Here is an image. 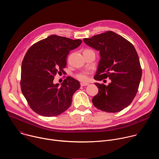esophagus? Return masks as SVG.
<instances>
[{"instance_id":"1","label":"esophagus","mask_w":159,"mask_h":159,"mask_svg":"<svg viewBox=\"0 0 159 159\" xmlns=\"http://www.w3.org/2000/svg\"><path fill=\"white\" fill-rule=\"evenodd\" d=\"M87 85H89V84L87 83V82H81L80 83V85L81 86H86Z\"/></svg>"}]
</instances>
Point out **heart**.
Segmentation results:
<instances>
[{"mask_svg":"<svg viewBox=\"0 0 159 159\" xmlns=\"http://www.w3.org/2000/svg\"><path fill=\"white\" fill-rule=\"evenodd\" d=\"M88 51H92L90 50H84V52H88ZM76 77L77 79L80 80H82V81H86L87 79H88V77H87V73H85V72H82V73H80L79 74H77L76 75Z\"/></svg>","mask_w":159,"mask_h":159,"instance_id":"1","label":"heart"}]
</instances>
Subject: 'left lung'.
I'll return each instance as SVG.
<instances>
[{
    "instance_id": "obj_1",
    "label": "left lung",
    "mask_w": 159,
    "mask_h": 159,
    "mask_svg": "<svg viewBox=\"0 0 159 159\" xmlns=\"http://www.w3.org/2000/svg\"><path fill=\"white\" fill-rule=\"evenodd\" d=\"M83 41L100 53L94 79L111 80L107 85L94 83L99 92L92 100L94 106L108 112L123 110L134 98L142 78V70L137 51L129 41L111 31Z\"/></svg>"
}]
</instances>
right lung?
Returning a JSON list of instances; mask_svg holds the SVG:
<instances>
[{
    "instance_id": "add662e5",
    "label": "right lung",
    "mask_w": 159,
    "mask_h": 159,
    "mask_svg": "<svg viewBox=\"0 0 159 159\" xmlns=\"http://www.w3.org/2000/svg\"><path fill=\"white\" fill-rule=\"evenodd\" d=\"M82 43L51 35L36 43L26 52L21 66L20 88L30 107L43 116H55L69 108L80 82L67 77L60 86L53 84L57 74H63L66 57Z\"/></svg>"
}]
</instances>
